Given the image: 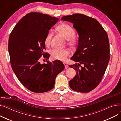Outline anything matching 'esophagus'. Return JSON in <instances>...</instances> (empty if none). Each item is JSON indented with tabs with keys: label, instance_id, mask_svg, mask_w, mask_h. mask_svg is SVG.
Instances as JSON below:
<instances>
[{
	"label": "esophagus",
	"instance_id": "34e87169",
	"mask_svg": "<svg viewBox=\"0 0 121 121\" xmlns=\"http://www.w3.org/2000/svg\"><path fill=\"white\" fill-rule=\"evenodd\" d=\"M64 66H65V69L68 68V65L66 64V63H64Z\"/></svg>",
	"mask_w": 121,
	"mask_h": 121
}]
</instances>
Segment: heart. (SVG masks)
I'll return each mask as SVG.
<instances>
[{"mask_svg":"<svg viewBox=\"0 0 121 121\" xmlns=\"http://www.w3.org/2000/svg\"><path fill=\"white\" fill-rule=\"evenodd\" d=\"M57 31L64 37L67 41V44L72 48L75 47L78 43V40L74 36L75 31L70 25L66 23H63L58 25L56 28ZM52 31L48 30L44 38V43L46 46H49L52 37ZM70 55L69 49H54L51 52V55L55 59L60 61H65L67 57Z\"/></svg>","mask_w":121,"mask_h":121,"instance_id":"obj_1","label":"heart"}]
</instances>
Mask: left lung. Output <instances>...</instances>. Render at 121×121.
Wrapping results in <instances>:
<instances>
[{
  "instance_id": "8db88e82",
  "label": "left lung",
  "mask_w": 121,
  "mask_h": 121,
  "mask_svg": "<svg viewBox=\"0 0 121 121\" xmlns=\"http://www.w3.org/2000/svg\"><path fill=\"white\" fill-rule=\"evenodd\" d=\"M61 20L73 23L79 34L78 45L71 59L79 63L69 66L77 71L69 82V87L77 92H89L99 84L109 61L107 34L96 19L83 14L66 16Z\"/></svg>"
}]
</instances>
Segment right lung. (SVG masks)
<instances>
[{
	"instance_id": "obj_1",
	"label": "right lung",
	"mask_w": 121,
	"mask_h": 121,
	"mask_svg": "<svg viewBox=\"0 0 121 121\" xmlns=\"http://www.w3.org/2000/svg\"><path fill=\"white\" fill-rule=\"evenodd\" d=\"M58 19L31 12L17 23L10 35L8 51L12 68L19 81L33 92L43 93L52 89L57 75L65 69L59 60L48 61L43 64L39 61L42 56L49 58V54L43 52L44 38Z\"/></svg>"
}]
</instances>
